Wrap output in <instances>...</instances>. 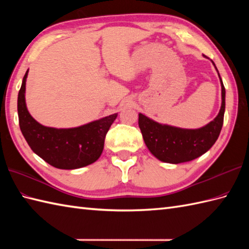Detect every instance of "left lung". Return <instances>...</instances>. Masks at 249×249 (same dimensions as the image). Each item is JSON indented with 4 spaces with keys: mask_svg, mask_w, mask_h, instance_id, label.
I'll return each instance as SVG.
<instances>
[{
    "mask_svg": "<svg viewBox=\"0 0 249 249\" xmlns=\"http://www.w3.org/2000/svg\"><path fill=\"white\" fill-rule=\"evenodd\" d=\"M212 63L215 66L213 61ZM218 76L221 86L220 110L217 116L203 127L197 129L179 128L160 124L139 113L138 123L145 145L157 160L169 163L190 161L208 152L218 139L223 127L226 107V89L219 72Z\"/></svg>",
    "mask_w": 249,
    "mask_h": 249,
    "instance_id": "1",
    "label": "left lung"
}]
</instances>
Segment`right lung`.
Listing matches in <instances>:
<instances>
[{"label":"right lung","mask_w":249,"mask_h":249,"mask_svg":"<svg viewBox=\"0 0 249 249\" xmlns=\"http://www.w3.org/2000/svg\"><path fill=\"white\" fill-rule=\"evenodd\" d=\"M29 70L18 94V116L21 133L32 151L49 165L65 170L82 168L96 161L103 153L106 135L118 113L71 128L41 125L26 108L25 82Z\"/></svg>","instance_id":"right-lung-1"}]
</instances>
